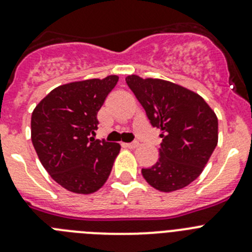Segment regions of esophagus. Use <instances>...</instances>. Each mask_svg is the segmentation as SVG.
<instances>
[{
    "instance_id": "34e87169",
    "label": "esophagus",
    "mask_w": 252,
    "mask_h": 252,
    "mask_svg": "<svg viewBox=\"0 0 252 252\" xmlns=\"http://www.w3.org/2000/svg\"><path fill=\"white\" fill-rule=\"evenodd\" d=\"M126 148H130V149H135L139 146V141H132V142H128V144H125Z\"/></svg>"
}]
</instances>
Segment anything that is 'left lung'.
Instances as JSON below:
<instances>
[{"instance_id": "left-lung-1", "label": "left lung", "mask_w": 252, "mask_h": 252, "mask_svg": "<svg viewBox=\"0 0 252 252\" xmlns=\"http://www.w3.org/2000/svg\"><path fill=\"white\" fill-rule=\"evenodd\" d=\"M128 88L162 139L159 160L142 169V177L158 190L173 192L197 179L218 141V120L201 95L161 79L126 78Z\"/></svg>"}]
</instances>
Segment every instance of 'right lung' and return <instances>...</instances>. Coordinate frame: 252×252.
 I'll list each match as a JSON object with an SVG mask.
<instances>
[{
  "instance_id": "obj_1",
  "label": "right lung",
  "mask_w": 252,
  "mask_h": 252,
  "mask_svg": "<svg viewBox=\"0 0 252 252\" xmlns=\"http://www.w3.org/2000/svg\"><path fill=\"white\" fill-rule=\"evenodd\" d=\"M119 82L117 75L60 86L35 107L31 141L40 161L58 184L90 194L110 177L121 146L94 140L97 113Z\"/></svg>"
}]
</instances>
